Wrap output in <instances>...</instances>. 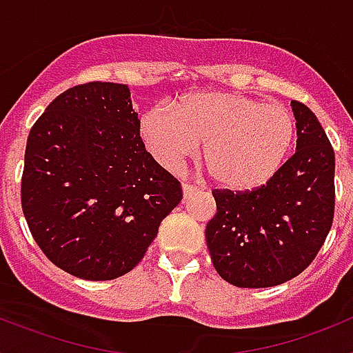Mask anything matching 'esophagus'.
Returning <instances> with one entry per match:
<instances>
[{
	"instance_id": "1",
	"label": "esophagus",
	"mask_w": 353,
	"mask_h": 353,
	"mask_svg": "<svg viewBox=\"0 0 353 353\" xmlns=\"http://www.w3.org/2000/svg\"><path fill=\"white\" fill-rule=\"evenodd\" d=\"M182 191H183V198H191L194 192H198V187L191 185V183H182Z\"/></svg>"
}]
</instances>
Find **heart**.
Segmentation results:
<instances>
[{
    "label": "heart",
    "mask_w": 353,
    "mask_h": 353,
    "mask_svg": "<svg viewBox=\"0 0 353 353\" xmlns=\"http://www.w3.org/2000/svg\"><path fill=\"white\" fill-rule=\"evenodd\" d=\"M141 138L168 170L203 143L212 179L233 192L256 191L281 168L295 139V118L279 104L232 92H199L159 104L141 118Z\"/></svg>",
    "instance_id": "obj_1"
}]
</instances>
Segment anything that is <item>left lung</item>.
<instances>
[{"label": "left lung", "mask_w": 353, "mask_h": 353, "mask_svg": "<svg viewBox=\"0 0 353 353\" xmlns=\"http://www.w3.org/2000/svg\"><path fill=\"white\" fill-rule=\"evenodd\" d=\"M297 152L256 191H214L205 236L212 263L239 288H269L310 267L334 219V150L307 105L292 101Z\"/></svg>", "instance_id": "left-lung-1"}]
</instances>
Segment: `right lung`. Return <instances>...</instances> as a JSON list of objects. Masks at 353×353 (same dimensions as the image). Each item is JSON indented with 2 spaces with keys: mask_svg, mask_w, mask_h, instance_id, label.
I'll return each mask as SVG.
<instances>
[{
  "mask_svg": "<svg viewBox=\"0 0 353 353\" xmlns=\"http://www.w3.org/2000/svg\"><path fill=\"white\" fill-rule=\"evenodd\" d=\"M180 201V182L143 145L127 84L74 86L31 127L21 203L65 272L88 281L130 272Z\"/></svg>",
  "mask_w": 353,
  "mask_h": 353,
  "instance_id": "obj_1",
  "label": "right lung"
}]
</instances>
